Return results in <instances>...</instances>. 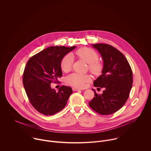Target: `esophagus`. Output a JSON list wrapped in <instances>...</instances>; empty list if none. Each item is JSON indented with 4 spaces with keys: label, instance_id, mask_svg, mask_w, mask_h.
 Segmentation results:
<instances>
[{
    "label": "esophagus",
    "instance_id": "1",
    "mask_svg": "<svg viewBox=\"0 0 151 151\" xmlns=\"http://www.w3.org/2000/svg\"><path fill=\"white\" fill-rule=\"evenodd\" d=\"M72 90H73V91H79V90H81L79 88H75V87L72 88Z\"/></svg>",
    "mask_w": 151,
    "mask_h": 151
}]
</instances>
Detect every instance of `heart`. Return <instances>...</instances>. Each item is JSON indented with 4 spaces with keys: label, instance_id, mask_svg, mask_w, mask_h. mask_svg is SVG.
<instances>
[{
    "label": "heart",
    "instance_id": "obj_1",
    "mask_svg": "<svg viewBox=\"0 0 151 151\" xmlns=\"http://www.w3.org/2000/svg\"><path fill=\"white\" fill-rule=\"evenodd\" d=\"M76 55L86 63L89 64L90 70L95 75L99 74L103 69L102 64L97 61L98 54L92 49L89 48H82L76 52ZM73 57L72 54H68L64 57L61 61V68L64 72L70 70ZM91 78L88 75H80L78 73H72L66 78V82L69 85L76 88L84 87L86 83L90 82Z\"/></svg>",
    "mask_w": 151,
    "mask_h": 151
}]
</instances>
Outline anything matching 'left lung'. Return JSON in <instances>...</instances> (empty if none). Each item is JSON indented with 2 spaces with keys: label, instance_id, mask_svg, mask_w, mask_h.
<instances>
[{
  "label": "left lung",
  "instance_id": "1",
  "mask_svg": "<svg viewBox=\"0 0 151 151\" xmlns=\"http://www.w3.org/2000/svg\"><path fill=\"white\" fill-rule=\"evenodd\" d=\"M103 60L101 75L94 81L97 88H103L101 94L94 91L89 102L91 108L100 115L112 114L125 103L133 85V73L125 57L114 47L104 44H92Z\"/></svg>",
  "mask_w": 151,
  "mask_h": 151
}]
</instances>
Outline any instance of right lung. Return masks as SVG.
<instances>
[{"label": "right lung", "mask_w": 151, "mask_h": 151, "mask_svg": "<svg viewBox=\"0 0 151 151\" xmlns=\"http://www.w3.org/2000/svg\"><path fill=\"white\" fill-rule=\"evenodd\" d=\"M75 48L76 46L50 47L27 61L23 83L30 103L40 114L52 115L66 106L72 89L63 85L56 91L51 88V83L62 76L61 61L63 57Z\"/></svg>", "instance_id": "add662e5"}]
</instances>
